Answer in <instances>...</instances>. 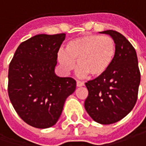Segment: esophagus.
<instances>
[{
    "label": "esophagus",
    "instance_id": "obj_1",
    "mask_svg": "<svg viewBox=\"0 0 146 146\" xmlns=\"http://www.w3.org/2000/svg\"><path fill=\"white\" fill-rule=\"evenodd\" d=\"M85 86V83L83 81H77V87H81V86Z\"/></svg>",
    "mask_w": 146,
    "mask_h": 146
}]
</instances>
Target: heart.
Masks as SVG:
<instances>
[{
  "mask_svg": "<svg viewBox=\"0 0 146 146\" xmlns=\"http://www.w3.org/2000/svg\"><path fill=\"white\" fill-rule=\"evenodd\" d=\"M116 42L110 36L89 34L79 36L69 41L65 51L60 50L57 60L65 72L76 67L78 74L86 77H99L110 66L116 54Z\"/></svg>",
  "mask_w": 146,
  "mask_h": 146,
  "instance_id": "obj_1",
  "label": "heart"
}]
</instances>
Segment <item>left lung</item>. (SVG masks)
<instances>
[{"mask_svg":"<svg viewBox=\"0 0 146 146\" xmlns=\"http://www.w3.org/2000/svg\"><path fill=\"white\" fill-rule=\"evenodd\" d=\"M116 42V54L102 75L86 83L89 95L85 108L92 119L102 125L117 122L133 110L137 100L141 73L135 48L114 30L101 32Z\"/></svg>","mask_w":146,"mask_h":146,"instance_id":"obj_1","label":"left lung"}]
</instances>
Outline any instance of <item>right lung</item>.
<instances>
[{"instance_id": "1", "label": "right lung", "mask_w": 146, "mask_h": 146, "mask_svg": "<svg viewBox=\"0 0 146 146\" xmlns=\"http://www.w3.org/2000/svg\"><path fill=\"white\" fill-rule=\"evenodd\" d=\"M65 33L39 34L21 43L9 66L8 94L19 117L38 129L54 125L66 98L76 89L72 77L54 73Z\"/></svg>"}]
</instances>
